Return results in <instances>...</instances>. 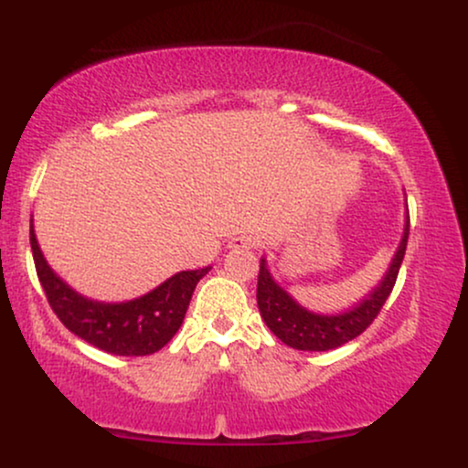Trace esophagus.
Segmentation results:
<instances>
[{
  "label": "esophagus",
  "instance_id": "34e87169",
  "mask_svg": "<svg viewBox=\"0 0 468 468\" xmlns=\"http://www.w3.org/2000/svg\"><path fill=\"white\" fill-rule=\"evenodd\" d=\"M230 249H252V246H257V239L252 238V235H238V238H233L229 241Z\"/></svg>",
  "mask_w": 468,
  "mask_h": 468
}]
</instances>
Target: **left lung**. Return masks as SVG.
<instances>
[{"label":"left lung","mask_w":468,"mask_h":468,"mask_svg":"<svg viewBox=\"0 0 468 468\" xmlns=\"http://www.w3.org/2000/svg\"><path fill=\"white\" fill-rule=\"evenodd\" d=\"M407 238H410V216H407L405 235H402L399 252H396L394 261H391L388 275L380 282V286L354 310L335 316L308 313L297 302H292V297H288L286 290H282L272 282L266 261L261 260L260 275H257V305H260L261 319L271 327L272 335L282 338L286 346L294 347V350L325 352L352 341V338L363 335L374 324V319L383 310L385 302H388L391 290H394L402 257H405L407 250Z\"/></svg>","instance_id":"left-lung-1"}]
</instances>
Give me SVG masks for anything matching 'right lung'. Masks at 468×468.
<instances>
[{"mask_svg": "<svg viewBox=\"0 0 468 468\" xmlns=\"http://www.w3.org/2000/svg\"><path fill=\"white\" fill-rule=\"evenodd\" d=\"M30 249L37 277L58 321L90 346L116 356H147L165 347L182 325L197 282L211 271V266L182 271L141 299L127 303H99L69 290L50 271L32 227Z\"/></svg>", "mask_w": 468, "mask_h": 468, "instance_id": "right-lung-1", "label": "right lung"}]
</instances>
